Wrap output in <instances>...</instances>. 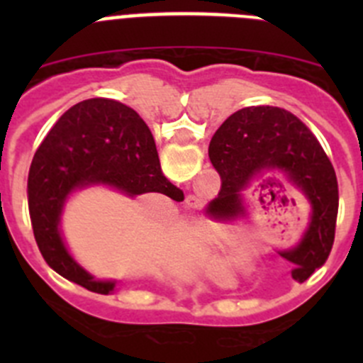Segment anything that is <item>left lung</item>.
I'll list each match as a JSON object with an SVG mask.
<instances>
[{
  "instance_id": "obj_1",
  "label": "left lung",
  "mask_w": 363,
  "mask_h": 363,
  "mask_svg": "<svg viewBox=\"0 0 363 363\" xmlns=\"http://www.w3.org/2000/svg\"><path fill=\"white\" fill-rule=\"evenodd\" d=\"M208 158L221 177V191L207 207L211 218H240V191L251 179L283 174L309 200L311 223L302 242L281 256L298 265L294 270L298 281H306L327 262L339 211L337 177L320 142L298 117L269 105L237 111L212 137Z\"/></svg>"
}]
</instances>
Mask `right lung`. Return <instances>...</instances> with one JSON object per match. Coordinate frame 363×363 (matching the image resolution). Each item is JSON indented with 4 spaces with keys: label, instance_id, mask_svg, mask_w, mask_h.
I'll return each mask as SVG.
<instances>
[{
    "label": "right lung",
    "instance_id": "obj_1",
    "mask_svg": "<svg viewBox=\"0 0 363 363\" xmlns=\"http://www.w3.org/2000/svg\"><path fill=\"white\" fill-rule=\"evenodd\" d=\"M105 184L135 196L181 189L160 167L151 130L133 108L108 98H91L68 108L36 149L28 177L33 233L50 269L94 294L107 295L113 281H96L69 256L61 239L60 218L68 195ZM175 200V199H174Z\"/></svg>",
    "mask_w": 363,
    "mask_h": 363
}]
</instances>
